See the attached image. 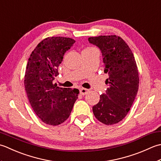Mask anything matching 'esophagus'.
<instances>
[{
    "label": "esophagus",
    "mask_w": 161,
    "mask_h": 161,
    "mask_svg": "<svg viewBox=\"0 0 161 161\" xmlns=\"http://www.w3.org/2000/svg\"><path fill=\"white\" fill-rule=\"evenodd\" d=\"M89 92V90L85 89V88H80V94L81 95H85Z\"/></svg>",
    "instance_id": "obj_1"
}]
</instances>
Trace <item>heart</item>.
Masks as SVG:
<instances>
[{"instance_id": "1", "label": "heart", "mask_w": 161, "mask_h": 161, "mask_svg": "<svg viewBox=\"0 0 161 161\" xmlns=\"http://www.w3.org/2000/svg\"><path fill=\"white\" fill-rule=\"evenodd\" d=\"M88 48H86V49H88Z\"/></svg>"}]
</instances>
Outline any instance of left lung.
Returning a JSON list of instances; mask_svg holds the SVG:
<instances>
[{"label":"left lung","mask_w":161,"mask_h":161,"mask_svg":"<svg viewBox=\"0 0 161 161\" xmlns=\"http://www.w3.org/2000/svg\"><path fill=\"white\" fill-rule=\"evenodd\" d=\"M90 43L100 48L105 65L104 72L109 78L108 87L100 95L92 107L95 117L106 125L122 121L130 110L139 87V74L135 58L122 38L103 35L88 38Z\"/></svg>","instance_id":"left-lung-1"}]
</instances>
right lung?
Instances as JSON below:
<instances>
[{
	"label": "right lung",
	"mask_w": 161,
	"mask_h": 161,
	"mask_svg": "<svg viewBox=\"0 0 161 161\" xmlns=\"http://www.w3.org/2000/svg\"><path fill=\"white\" fill-rule=\"evenodd\" d=\"M76 41L69 37H47L39 42L28 59L24 85L29 102L42 122L57 126L69 117L79 90L53 83L66 51Z\"/></svg>",
	"instance_id": "add662e5"
}]
</instances>
